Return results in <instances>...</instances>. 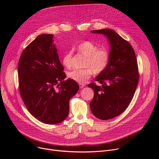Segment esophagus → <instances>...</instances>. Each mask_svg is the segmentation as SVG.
I'll use <instances>...</instances> for the list:
<instances>
[{"instance_id":"obj_1","label":"esophagus","mask_w":159,"mask_h":159,"mask_svg":"<svg viewBox=\"0 0 159 159\" xmlns=\"http://www.w3.org/2000/svg\"><path fill=\"white\" fill-rule=\"evenodd\" d=\"M85 84H79V87H80V89H82L83 87H85Z\"/></svg>"}]
</instances>
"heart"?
Segmentation results:
<instances>
[{"label":"heart","instance_id":"heart-1","mask_svg":"<svg viewBox=\"0 0 159 159\" xmlns=\"http://www.w3.org/2000/svg\"><path fill=\"white\" fill-rule=\"evenodd\" d=\"M77 52L85 56L83 69H74L68 73L69 77L80 84L84 83L88 80L93 72L95 74L102 73L109 65L111 54L106 48H99L98 45L90 41L81 42L77 47ZM73 52H67L63 57V64L66 68L72 65Z\"/></svg>","mask_w":159,"mask_h":159}]
</instances>
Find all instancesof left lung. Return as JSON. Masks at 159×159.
Masks as SVG:
<instances>
[{
  "instance_id": "obj_1",
  "label": "left lung",
  "mask_w": 159,
  "mask_h": 159,
  "mask_svg": "<svg viewBox=\"0 0 159 159\" xmlns=\"http://www.w3.org/2000/svg\"><path fill=\"white\" fill-rule=\"evenodd\" d=\"M90 32L106 36L111 47L109 65L95 79L101 85H88L94 93L90 102L93 114L100 120H107L120 115L131 102L139 83L138 63L131 45L114 30Z\"/></svg>"
}]
</instances>
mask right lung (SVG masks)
<instances>
[{
  "mask_svg": "<svg viewBox=\"0 0 159 159\" xmlns=\"http://www.w3.org/2000/svg\"><path fill=\"white\" fill-rule=\"evenodd\" d=\"M53 35L38 36L22 52L18 63L19 89L31 114L48 125L63 121L69 115V101L79 89L66 75L53 43Z\"/></svg>",
  "mask_w": 159,
  "mask_h": 159,
  "instance_id": "obj_1",
  "label": "right lung"
}]
</instances>
